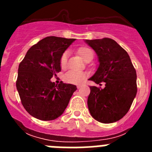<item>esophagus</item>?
I'll use <instances>...</instances> for the list:
<instances>
[{
  "label": "esophagus",
  "mask_w": 152,
  "mask_h": 152,
  "mask_svg": "<svg viewBox=\"0 0 152 152\" xmlns=\"http://www.w3.org/2000/svg\"><path fill=\"white\" fill-rule=\"evenodd\" d=\"M81 88V84H78V85H77V89H79V88Z\"/></svg>",
  "instance_id": "obj_1"
}]
</instances>
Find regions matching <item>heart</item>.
<instances>
[{"label": "heart", "mask_w": 152, "mask_h": 152, "mask_svg": "<svg viewBox=\"0 0 152 152\" xmlns=\"http://www.w3.org/2000/svg\"><path fill=\"white\" fill-rule=\"evenodd\" d=\"M77 53L79 56L82 58L83 59H85L89 55L93 54V52L88 48L86 47H81L77 49ZM68 52H64L60 58V65L61 68H64L67 63V58H68ZM87 77V74L82 72H77V71H73L70 70L64 74V80L68 84H82L84 80Z\"/></svg>", "instance_id": "b5f03b06"}]
</instances>
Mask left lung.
<instances>
[{"label":"left lung","mask_w":152,"mask_h":152,"mask_svg":"<svg viewBox=\"0 0 152 152\" xmlns=\"http://www.w3.org/2000/svg\"><path fill=\"white\" fill-rule=\"evenodd\" d=\"M98 56L99 67L89 80L105 88L91 86L88 106L94 119L102 123L118 121L129 110L137 93L136 72L127 52L110 38L85 40Z\"/></svg>","instance_id":"1"}]
</instances>
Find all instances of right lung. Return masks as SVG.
<instances>
[{
    "instance_id": "1",
    "label": "right lung",
    "mask_w": 152,
    "mask_h": 152,
    "mask_svg": "<svg viewBox=\"0 0 152 152\" xmlns=\"http://www.w3.org/2000/svg\"><path fill=\"white\" fill-rule=\"evenodd\" d=\"M75 40L45 37L31 47L19 64L17 89L23 106L33 117L43 121L59 117L77 90L74 84H56L50 80L61 72V56Z\"/></svg>"
}]
</instances>
